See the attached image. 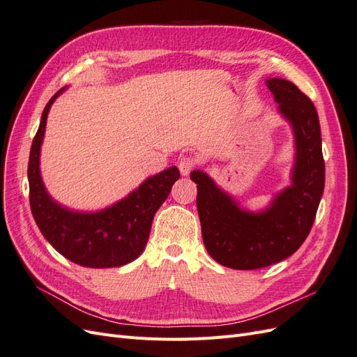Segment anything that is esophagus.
Returning <instances> with one entry per match:
<instances>
[{
    "mask_svg": "<svg viewBox=\"0 0 357 357\" xmlns=\"http://www.w3.org/2000/svg\"><path fill=\"white\" fill-rule=\"evenodd\" d=\"M197 165H198V160L192 155H185L178 159V169L181 172V176H189L190 171Z\"/></svg>",
    "mask_w": 357,
    "mask_h": 357,
    "instance_id": "obj_1",
    "label": "esophagus"
}]
</instances>
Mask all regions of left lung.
<instances>
[{
	"label": "left lung",
	"mask_w": 357,
	"mask_h": 357,
	"mask_svg": "<svg viewBox=\"0 0 357 357\" xmlns=\"http://www.w3.org/2000/svg\"><path fill=\"white\" fill-rule=\"evenodd\" d=\"M278 110L295 135L291 186L275 195L264 211L243 210L202 171H192L202 240L208 255L232 269H259L294 255L308 236L325 189V160L317 110L298 86L268 79Z\"/></svg>",
	"instance_id": "obj_1"
}]
</instances>
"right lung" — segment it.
<instances>
[{"mask_svg":"<svg viewBox=\"0 0 357 357\" xmlns=\"http://www.w3.org/2000/svg\"><path fill=\"white\" fill-rule=\"evenodd\" d=\"M58 91L46 104L38 131L32 139L28 181L34 220L45 238L68 261L88 268L122 266L143 253L155 213L180 177L176 167L149 177L134 192L112 207L96 213H79L53 201L40 174V147L46 121Z\"/></svg>","mask_w":357,"mask_h":357,"instance_id":"right-lung-1","label":"right lung"}]
</instances>
